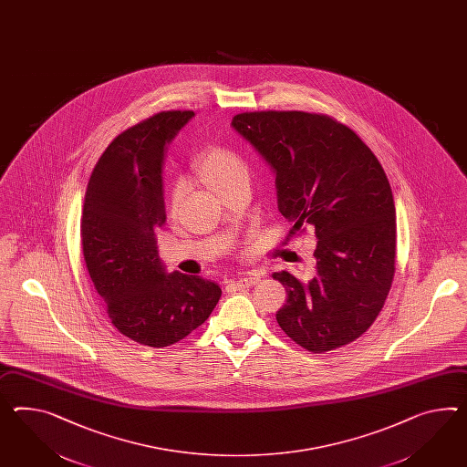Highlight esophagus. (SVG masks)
Wrapping results in <instances>:
<instances>
[{
	"mask_svg": "<svg viewBox=\"0 0 467 467\" xmlns=\"http://www.w3.org/2000/svg\"><path fill=\"white\" fill-rule=\"evenodd\" d=\"M259 281H261L259 275L249 273V275H242V277H239L237 281H230V285H228V286H235L239 287V289H242V287L254 286V285H257Z\"/></svg>",
	"mask_w": 467,
	"mask_h": 467,
	"instance_id": "1",
	"label": "esophagus"
}]
</instances>
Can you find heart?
I'll use <instances>...</instances> for the list:
<instances>
[{"label":"heart","mask_w":467,"mask_h":467,"mask_svg":"<svg viewBox=\"0 0 467 467\" xmlns=\"http://www.w3.org/2000/svg\"><path fill=\"white\" fill-rule=\"evenodd\" d=\"M198 171L206 184L215 190L222 192L225 186L234 181L249 178V169L242 157L227 147H212L204 150L200 161H198ZM182 194V184H174L171 192V208H176L180 203Z\"/></svg>","instance_id":"heart-1"}]
</instances>
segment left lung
I'll list each match as a JSON object with an SVG mask.
<instances>
[{
    "instance_id": "1",
    "label": "left lung",
    "mask_w": 467,
    "mask_h": 467,
    "mask_svg": "<svg viewBox=\"0 0 467 467\" xmlns=\"http://www.w3.org/2000/svg\"><path fill=\"white\" fill-rule=\"evenodd\" d=\"M232 125L275 169L289 235L311 225L318 239L313 279L273 275L287 293L275 320L313 354L354 342L395 277V202L383 166L358 133L322 113L245 111Z\"/></svg>"
}]
</instances>
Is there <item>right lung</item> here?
Wrapping results in <instances>:
<instances>
[{"label": "right lung", "mask_w": 467, "mask_h": 467, "mask_svg": "<svg viewBox=\"0 0 467 467\" xmlns=\"http://www.w3.org/2000/svg\"><path fill=\"white\" fill-rule=\"evenodd\" d=\"M192 109L161 111L111 140L84 194L81 247L108 318L120 334L149 347H168L192 334L222 296L200 275H168L154 230L166 222L164 147L192 119Z\"/></svg>", "instance_id": "1"}]
</instances>
